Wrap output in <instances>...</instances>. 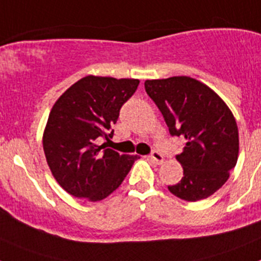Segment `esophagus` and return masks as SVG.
Wrapping results in <instances>:
<instances>
[{
	"label": "esophagus",
	"mask_w": 261,
	"mask_h": 261,
	"mask_svg": "<svg viewBox=\"0 0 261 261\" xmlns=\"http://www.w3.org/2000/svg\"><path fill=\"white\" fill-rule=\"evenodd\" d=\"M149 158H150L153 162H155L156 165H161V163L163 162V155H162V154H159L158 151H153V153H151V155L149 156Z\"/></svg>",
	"instance_id": "1"
}]
</instances>
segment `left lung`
<instances>
[{
    "instance_id": "left-lung-1",
    "label": "left lung",
    "mask_w": 261,
    "mask_h": 261,
    "mask_svg": "<svg viewBox=\"0 0 261 261\" xmlns=\"http://www.w3.org/2000/svg\"><path fill=\"white\" fill-rule=\"evenodd\" d=\"M145 90L170 133L186 138L176 155L183 177L168 191L186 201L206 199L226 183L238 161V125L231 110L214 90L187 75L146 80Z\"/></svg>"
}]
</instances>
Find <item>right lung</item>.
Segmentation results:
<instances>
[{
    "label": "right lung",
    "mask_w": 261,
    "mask_h": 261,
    "mask_svg": "<svg viewBox=\"0 0 261 261\" xmlns=\"http://www.w3.org/2000/svg\"><path fill=\"white\" fill-rule=\"evenodd\" d=\"M135 78L86 75L62 94L48 116L43 149L49 170L68 193L100 201L119 188L137 155L98 145L112 136L121 106L135 94Z\"/></svg>",
    "instance_id": "add662e5"
}]
</instances>
